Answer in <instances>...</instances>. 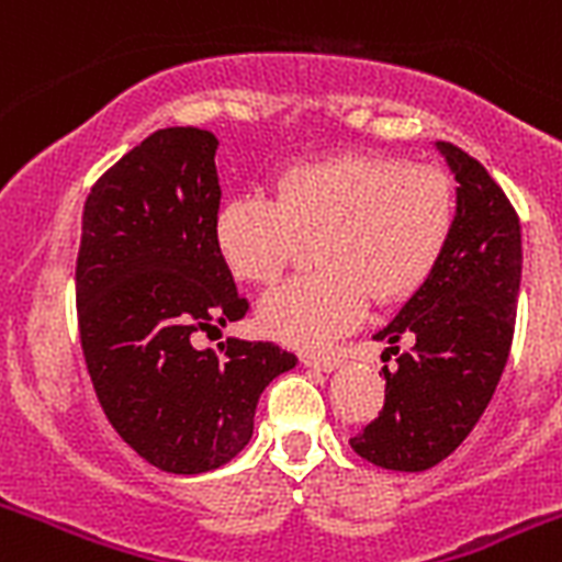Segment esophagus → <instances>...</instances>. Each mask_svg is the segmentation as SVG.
I'll return each instance as SVG.
<instances>
[{
  "mask_svg": "<svg viewBox=\"0 0 562 562\" xmlns=\"http://www.w3.org/2000/svg\"><path fill=\"white\" fill-rule=\"evenodd\" d=\"M304 366L306 369H315V371H335L340 369V360L337 357H304Z\"/></svg>",
  "mask_w": 562,
  "mask_h": 562,
  "instance_id": "1",
  "label": "esophagus"
}]
</instances>
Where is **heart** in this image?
Listing matches in <instances>:
<instances>
[{
    "instance_id": "heart-1",
    "label": "heart",
    "mask_w": 562,
    "mask_h": 562,
    "mask_svg": "<svg viewBox=\"0 0 562 562\" xmlns=\"http://www.w3.org/2000/svg\"><path fill=\"white\" fill-rule=\"evenodd\" d=\"M456 222V188L441 168L385 154L297 162L276 180V200L241 191L213 216V245L247 284H270L304 241L312 276L290 278L258 301L256 324L292 349H326L376 304L414 295L439 265Z\"/></svg>"
}]
</instances>
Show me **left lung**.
<instances>
[{
  "mask_svg": "<svg viewBox=\"0 0 562 562\" xmlns=\"http://www.w3.org/2000/svg\"><path fill=\"white\" fill-rule=\"evenodd\" d=\"M456 182V222L439 265L374 340L396 366L385 405L357 456L385 470L422 473L470 436L509 360L520 290V222L486 168L453 143H436ZM409 349L398 351V342Z\"/></svg>",
  "mask_w": 562,
  "mask_h": 562,
  "instance_id": "left-lung-1",
  "label": "left lung"
}]
</instances>
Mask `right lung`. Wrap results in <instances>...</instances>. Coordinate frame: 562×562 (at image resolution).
<instances>
[{
  "label": "right lung",
  "instance_id": "obj_1",
  "mask_svg": "<svg viewBox=\"0 0 562 562\" xmlns=\"http://www.w3.org/2000/svg\"><path fill=\"white\" fill-rule=\"evenodd\" d=\"M216 148L193 126L134 146L89 191L76 265L81 349L103 414L134 453L177 475L227 464L250 441L261 391L297 362L276 342L191 346L193 331L247 312L213 245Z\"/></svg>",
  "mask_w": 562,
  "mask_h": 562
}]
</instances>
